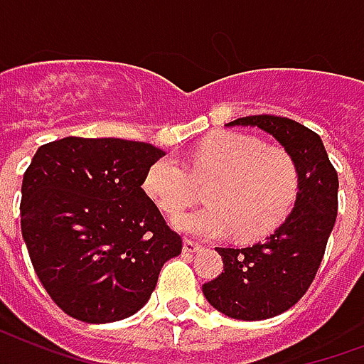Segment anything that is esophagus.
Wrapping results in <instances>:
<instances>
[{
  "label": "esophagus",
  "instance_id": "1",
  "mask_svg": "<svg viewBox=\"0 0 364 364\" xmlns=\"http://www.w3.org/2000/svg\"><path fill=\"white\" fill-rule=\"evenodd\" d=\"M203 250V244L193 242V240H184V251L186 253H196V251Z\"/></svg>",
  "mask_w": 364,
  "mask_h": 364
}]
</instances>
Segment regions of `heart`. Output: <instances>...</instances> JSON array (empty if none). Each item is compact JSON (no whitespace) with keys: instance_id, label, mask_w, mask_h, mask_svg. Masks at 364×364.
Listing matches in <instances>:
<instances>
[{"instance_id":"b5f03b06","label":"heart","mask_w":364,"mask_h":364,"mask_svg":"<svg viewBox=\"0 0 364 364\" xmlns=\"http://www.w3.org/2000/svg\"><path fill=\"white\" fill-rule=\"evenodd\" d=\"M207 184L209 205L188 213L176 226L199 236L234 230L253 240L274 230L288 215L299 186L291 153L240 132L207 136L188 155V168L174 157H161L146 172L144 190L166 215H180Z\"/></svg>"}]
</instances>
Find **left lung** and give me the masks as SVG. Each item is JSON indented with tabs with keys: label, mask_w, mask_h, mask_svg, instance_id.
<instances>
[{
	"label": "left lung",
	"mask_w": 364,
	"mask_h": 364,
	"mask_svg": "<svg viewBox=\"0 0 364 364\" xmlns=\"http://www.w3.org/2000/svg\"><path fill=\"white\" fill-rule=\"evenodd\" d=\"M228 127H259L291 153L299 171L294 209L251 247H217L223 272L203 284L213 307L237 321H264L294 307L313 284L338 217V172L321 136L286 117L253 114Z\"/></svg>",
	"instance_id": "8db88e82"
}]
</instances>
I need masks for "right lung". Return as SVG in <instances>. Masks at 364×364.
I'll use <instances>...</instances> for the list:
<instances>
[{"label":"right lung","mask_w":364,"mask_h":364,"mask_svg":"<svg viewBox=\"0 0 364 364\" xmlns=\"http://www.w3.org/2000/svg\"><path fill=\"white\" fill-rule=\"evenodd\" d=\"M151 144L76 138L43 144L24 172L21 230L40 282L68 316L103 324L147 303L182 237L144 192Z\"/></svg>","instance_id":"add662e5"}]
</instances>
